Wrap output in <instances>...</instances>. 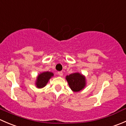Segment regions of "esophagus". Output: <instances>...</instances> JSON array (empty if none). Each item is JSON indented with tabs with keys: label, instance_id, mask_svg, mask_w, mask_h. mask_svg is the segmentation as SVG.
<instances>
[{
	"label": "esophagus",
	"instance_id": "1",
	"mask_svg": "<svg viewBox=\"0 0 126 126\" xmlns=\"http://www.w3.org/2000/svg\"><path fill=\"white\" fill-rule=\"evenodd\" d=\"M58 76H63V72H62V71H59V72H58Z\"/></svg>",
	"mask_w": 126,
	"mask_h": 126
}]
</instances>
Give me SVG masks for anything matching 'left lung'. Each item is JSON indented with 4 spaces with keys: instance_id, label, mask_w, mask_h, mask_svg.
Here are the masks:
<instances>
[{
    "instance_id": "left-lung-1",
    "label": "left lung",
    "mask_w": 126,
    "mask_h": 126,
    "mask_svg": "<svg viewBox=\"0 0 126 126\" xmlns=\"http://www.w3.org/2000/svg\"><path fill=\"white\" fill-rule=\"evenodd\" d=\"M66 80L73 92H79L83 90L87 85L86 77L79 72H74L66 76Z\"/></svg>"
}]
</instances>
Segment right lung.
<instances>
[{"mask_svg":"<svg viewBox=\"0 0 126 126\" xmlns=\"http://www.w3.org/2000/svg\"><path fill=\"white\" fill-rule=\"evenodd\" d=\"M54 75L53 72L49 71H45L39 74L38 76L36 77V80L35 82L36 87L38 88H42L45 87L50 79Z\"/></svg>","mask_w":126,"mask_h":126,"instance_id":"add662e5","label":"right lung"}]
</instances>
